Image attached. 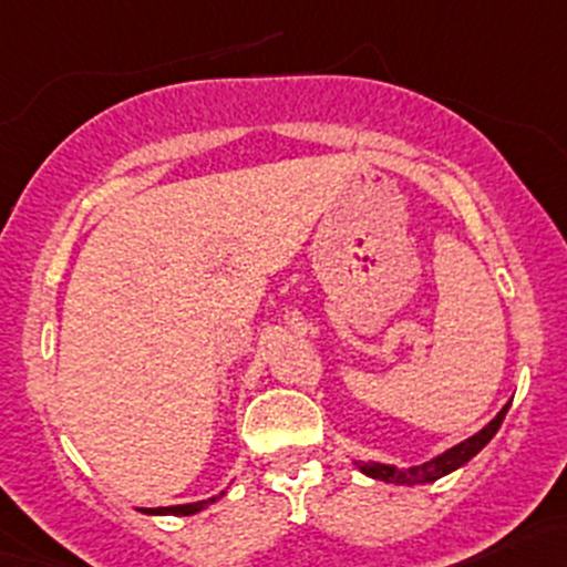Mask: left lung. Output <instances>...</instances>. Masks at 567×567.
<instances>
[{
    "label": "left lung",
    "instance_id": "1",
    "mask_svg": "<svg viewBox=\"0 0 567 567\" xmlns=\"http://www.w3.org/2000/svg\"><path fill=\"white\" fill-rule=\"evenodd\" d=\"M508 406H512V403H506V406L497 412L495 420H489L487 425H484L478 433L471 435V439L460 441L457 446L446 450L444 455L427 460V463L412 465V468H395V465H384V463H358V468L363 471L365 476L379 478V482H388V484H431L435 478L452 474V471H457L460 465H465L471 457L478 455V452L489 444V439L497 433V427H501Z\"/></svg>",
    "mask_w": 567,
    "mask_h": 567
}]
</instances>
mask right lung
Returning <instances> with one entry per match:
<instances>
[{"label":"right lung","mask_w":567,"mask_h":567,"mask_svg":"<svg viewBox=\"0 0 567 567\" xmlns=\"http://www.w3.org/2000/svg\"><path fill=\"white\" fill-rule=\"evenodd\" d=\"M217 497H209V501H198V503H183V506H166V508H142L145 514H174V516H190L202 508H207L209 503H215Z\"/></svg>","instance_id":"right-lung-1"}]
</instances>
